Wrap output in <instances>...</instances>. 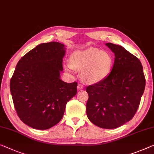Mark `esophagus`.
I'll list each match as a JSON object with an SVG mask.
<instances>
[{
  "instance_id": "1",
  "label": "esophagus",
  "mask_w": 154,
  "mask_h": 154,
  "mask_svg": "<svg viewBox=\"0 0 154 154\" xmlns=\"http://www.w3.org/2000/svg\"><path fill=\"white\" fill-rule=\"evenodd\" d=\"M84 88V86H83V85H82V84H78V86H77V89L79 91H80V90H82V89Z\"/></svg>"
}]
</instances>
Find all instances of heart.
I'll return each instance as SVG.
<instances>
[{"instance_id": "obj_1", "label": "heart", "mask_w": 154, "mask_h": 154, "mask_svg": "<svg viewBox=\"0 0 154 154\" xmlns=\"http://www.w3.org/2000/svg\"><path fill=\"white\" fill-rule=\"evenodd\" d=\"M113 58L109 52L95 47L75 50L71 55V63L66 64L68 70H82V80L87 84H95L102 82L111 72Z\"/></svg>"}]
</instances>
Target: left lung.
Here are the masks:
<instances>
[{
	"mask_svg": "<svg viewBox=\"0 0 154 154\" xmlns=\"http://www.w3.org/2000/svg\"><path fill=\"white\" fill-rule=\"evenodd\" d=\"M115 54L113 68L99 83L86 87V115L103 128H116L131 120L145 87L140 61L119 45L105 44Z\"/></svg>",
	"mask_w": 154,
	"mask_h": 154,
	"instance_id": "1",
	"label": "left lung"
}]
</instances>
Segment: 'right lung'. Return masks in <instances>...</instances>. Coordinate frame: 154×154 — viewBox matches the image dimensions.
Returning a JSON list of instances; mask_svg holds the SVG:
<instances>
[{"label": "right lung", "mask_w": 154, "mask_h": 154, "mask_svg": "<svg viewBox=\"0 0 154 154\" xmlns=\"http://www.w3.org/2000/svg\"><path fill=\"white\" fill-rule=\"evenodd\" d=\"M65 45L41 43L18 61L10 80V91L17 113L23 122L45 130L63 118L66 105L77 94V82L60 78Z\"/></svg>", "instance_id": "1"}]
</instances>
